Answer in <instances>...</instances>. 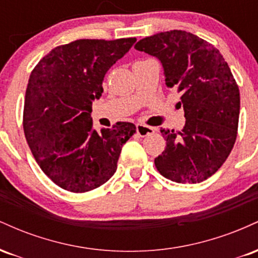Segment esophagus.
<instances>
[{"instance_id":"1","label":"esophagus","mask_w":258,"mask_h":258,"mask_svg":"<svg viewBox=\"0 0 258 258\" xmlns=\"http://www.w3.org/2000/svg\"><path fill=\"white\" fill-rule=\"evenodd\" d=\"M136 131L141 137H146V136L150 135V133L155 132V128L150 126H146V125H142V123H137L136 125Z\"/></svg>"}]
</instances>
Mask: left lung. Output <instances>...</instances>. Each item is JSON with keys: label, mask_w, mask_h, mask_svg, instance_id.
I'll return each instance as SVG.
<instances>
[{"label": "left lung", "mask_w": 258, "mask_h": 258, "mask_svg": "<svg viewBox=\"0 0 258 258\" xmlns=\"http://www.w3.org/2000/svg\"><path fill=\"white\" fill-rule=\"evenodd\" d=\"M137 51L158 58L165 84L182 93L185 125L161 128L166 148L154 162L165 178L200 183L218 171L232 152L238 131L240 93L217 48L190 32L172 30L141 40Z\"/></svg>", "instance_id": "1"}]
</instances>
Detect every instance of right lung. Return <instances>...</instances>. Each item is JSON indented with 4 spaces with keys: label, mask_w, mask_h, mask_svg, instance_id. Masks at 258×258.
<instances>
[{
    "label": "right lung",
    "mask_w": 258,
    "mask_h": 258,
    "mask_svg": "<svg viewBox=\"0 0 258 258\" xmlns=\"http://www.w3.org/2000/svg\"><path fill=\"white\" fill-rule=\"evenodd\" d=\"M136 41H74L55 47L32 70L24 103L25 138L41 170L65 190L86 193L104 184L116 171L122 146L136 133L131 122L97 132L91 117L106 72Z\"/></svg>",
    "instance_id": "right-lung-1"
}]
</instances>
